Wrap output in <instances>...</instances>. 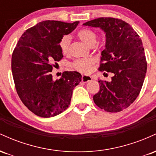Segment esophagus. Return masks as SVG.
Here are the masks:
<instances>
[{"label": "esophagus", "mask_w": 156, "mask_h": 156, "mask_svg": "<svg viewBox=\"0 0 156 156\" xmlns=\"http://www.w3.org/2000/svg\"><path fill=\"white\" fill-rule=\"evenodd\" d=\"M92 80V77L89 76H83L81 77V81L83 82V83H87V82L90 81Z\"/></svg>", "instance_id": "1"}]
</instances>
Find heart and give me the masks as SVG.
I'll return each mask as SVG.
<instances>
[{
  "mask_svg": "<svg viewBox=\"0 0 156 156\" xmlns=\"http://www.w3.org/2000/svg\"><path fill=\"white\" fill-rule=\"evenodd\" d=\"M76 36L80 41L88 45L89 47H93L97 42L98 36L92 30L89 28H81L78 30ZM70 43V37L67 35H64L61 38L58 42V47L60 51L64 55L67 54L69 52V46ZM94 65V61L91 58H80L76 59L72 63V67L78 72L81 73H88L92 69Z\"/></svg>",
  "mask_w": 156,
  "mask_h": 156,
  "instance_id": "heart-1",
  "label": "heart"
}]
</instances>
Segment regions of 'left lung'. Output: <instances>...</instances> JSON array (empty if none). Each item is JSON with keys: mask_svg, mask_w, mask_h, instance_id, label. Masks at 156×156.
Instances as JSON below:
<instances>
[{"mask_svg": "<svg viewBox=\"0 0 156 156\" xmlns=\"http://www.w3.org/2000/svg\"><path fill=\"white\" fill-rule=\"evenodd\" d=\"M83 25L105 31L106 43L98 70L113 73L111 81H98L100 90L93 97L94 103L105 112H121L135 101L145 78L147 64L141 39L121 19L99 17Z\"/></svg>", "mask_w": 156, "mask_h": 156, "instance_id": "obj_1", "label": "left lung"}]
</instances>
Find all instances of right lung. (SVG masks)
I'll use <instances>...</instances> for the list:
<instances>
[{"label": "right lung", "instance_id": "add662e5", "mask_svg": "<svg viewBox=\"0 0 156 156\" xmlns=\"http://www.w3.org/2000/svg\"><path fill=\"white\" fill-rule=\"evenodd\" d=\"M78 24V21H42L27 29L14 49L12 72L16 91L23 104L39 117H54L65 111L73 89L81 80V75L76 71L64 72L55 80L51 74L63 58L59 40Z\"/></svg>", "mask_w": 156, "mask_h": 156}]
</instances>
